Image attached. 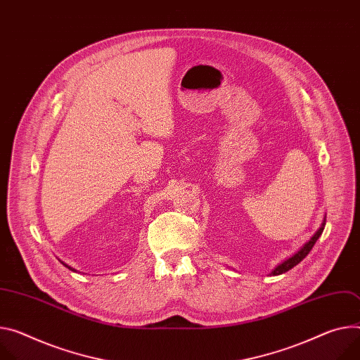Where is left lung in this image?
Instances as JSON below:
<instances>
[{"instance_id":"obj_1","label":"left lung","mask_w":360,"mask_h":360,"mask_svg":"<svg viewBox=\"0 0 360 360\" xmlns=\"http://www.w3.org/2000/svg\"><path fill=\"white\" fill-rule=\"evenodd\" d=\"M324 225H326V217L323 218L321 225L319 226V230L311 236V238H310L306 244H303V247H302L299 251H296L292 255H290V257H287L285 259H283L280 264H277V266L271 270L270 274H271V276H280V274H283V273L291 270L294 266H297V264L300 263V261L310 252V250L313 248V245L316 244V241H317L319 237L321 236V233H323V230H324Z\"/></svg>"}]
</instances>
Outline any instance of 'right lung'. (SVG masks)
Instances as JSON below:
<instances>
[{
	"label": "right lung",
	"instance_id": "1",
	"mask_svg": "<svg viewBox=\"0 0 360 360\" xmlns=\"http://www.w3.org/2000/svg\"><path fill=\"white\" fill-rule=\"evenodd\" d=\"M61 263H63V261H61ZM63 266H66V267H68V269H69V270H72V271H76V270H75V269H72V267H70V266H68V264H64V263H63Z\"/></svg>",
	"mask_w": 360,
	"mask_h": 360
}]
</instances>
